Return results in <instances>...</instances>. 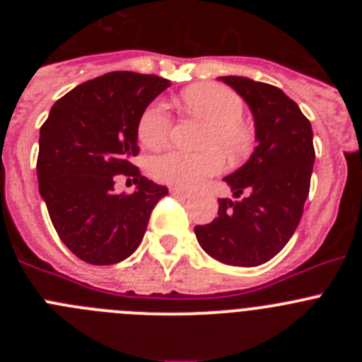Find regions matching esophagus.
<instances>
[{
	"instance_id": "1",
	"label": "esophagus",
	"mask_w": 362,
	"mask_h": 362,
	"mask_svg": "<svg viewBox=\"0 0 362 362\" xmlns=\"http://www.w3.org/2000/svg\"><path fill=\"white\" fill-rule=\"evenodd\" d=\"M170 192H172V196H175V197H185V199H187V197H190V192L183 190V188L172 187Z\"/></svg>"
}]
</instances>
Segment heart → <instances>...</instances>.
<instances>
[{
  "instance_id": "obj_1",
  "label": "heart",
  "mask_w": 362,
  "mask_h": 362,
  "mask_svg": "<svg viewBox=\"0 0 362 362\" xmlns=\"http://www.w3.org/2000/svg\"><path fill=\"white\" fill-rule=\"evenodd\" d=\"M183 103L199 116L210 129L204 145L206 152L190 153L168 150L152 159L150 170L163 183L181 188H196L204 179L223 172L226 165L223 148L232 158L245 156L252 145V132L241 121L243 101L235 92L223 85H196L183 94ZM170 114L163 101H153L143 110L137 123V137L146 148H159L170 136Z\"/></svg>"
}]
</instances>
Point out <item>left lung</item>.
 Masks as SVG:
<instances>
[{"mask_svg": "<svg viewBox=\"0 0 362 362\" xmlns=\"http://www.w3.org/2000/svg\"><path fill=\"white\" fill-rule=\"evenodd\" d=\"M254 116L257 146L250 159L226 175L239 201L219 199L209 225L194 228L210 257L232 267H259L290 241L308 197L313 161L312 124L281 88L243 76H223Z\"/></svg>", "mask_w": 362, "mask_h": 362, "instance_id": "left-lung-1", "label": "left lung"}]
</instances>
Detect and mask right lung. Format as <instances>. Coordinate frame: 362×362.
<instances>
[{
  "mask_svg": "<svg viewBox=\"0 0 362 362\" xmlns=\"http://www.w3.org/2000/svg\"><path fill=\"white\" fill-rule=\"evenodd\" d=\"M152 74L108 72L57 99L40 130L37 181L50 221L65 246L90 264H116L136 252L150 214L168 188L139 174L137 123L166 90ZM124 173L138 187L116 194Z\"/></svg>",
  "mask_w": 362,
  "mask_h": 362,
  "instance_id": "right-lung-1",
  "label": "right lung"
}]
</instances>
